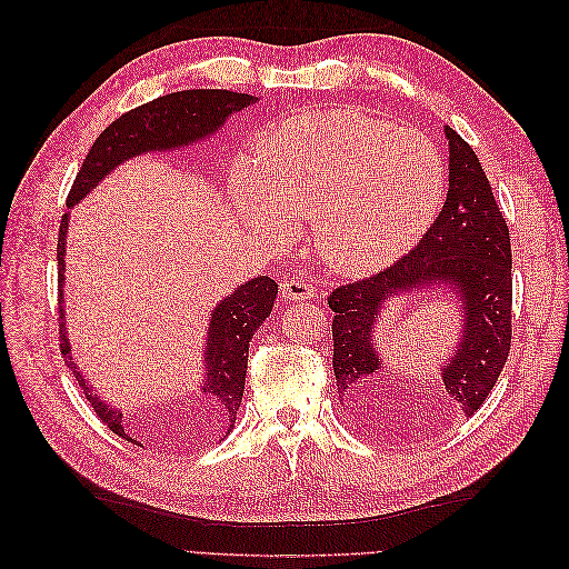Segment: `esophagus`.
I'll use <instances>...</instances> for the list:
<instances>
[{"label": "esophagus", "instance_id": "1", "mask_svg": "<svg viewBox=\"0 0 569 569\" xmlns=\"http://www.w3.org/2000/svg\"><path fill=\"white\" fill-rule=\"evenodd\" d=\"M280 295L287 301H303V299H311L313 297V287L308 284L306 280H301V278L299 280H287L280 287Z\"/></svg>", "mask_w": 569, "mask_h": 569}]
</instances>
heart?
<instances>
[{"mask_svg":"<svg viewBox=\"0 0 569 569\" xmlns=\"http://www.w3.org/2000/svg\"><path fill=\"white\" fill-rule=\"evenodd\" d=\"M443 192L446 166L427 134L356 109L282 120L232 176V199L253 228L282 237L289 218H313L318 253L347 274L403 256Z\"/></svg>","mask_w":569,"mask_h":569,"instance_id":"1","label":"heart"}]
</instances>
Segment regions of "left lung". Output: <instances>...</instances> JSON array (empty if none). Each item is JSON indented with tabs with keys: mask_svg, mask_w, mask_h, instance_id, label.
Masks as SVG:
<instances>
[{
	"mask_svg": "<svg viewBox=\"0 0 569 569\" xmlns=\"http://www.w3.org/2000/svg\"><path fill=\"white\" fill-rule=\"evenodd\" d=\"M443 132L449 140V194L420 244L372 278L341 284L327 297L335 311L332 368L339 401L366 427H377L382 418L380 389L385 391L387 377L375 330L385 301L443 291L460 306L462 330L453 356L441 366L439 389L458 403L465 418L487 401L510 353L508 222L472 147L453 128L446 126Z\"/></svg>",
	"mask_w": 569,
	"mask_h": 569,
	"instance_id": "left-lung-1",
	"label": "left lung"
}]
</instances>
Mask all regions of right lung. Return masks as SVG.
Listing matches in <instances>:
<instances>
[{
    "mask_svg": "<svg viewBox=\"0 0 569 569\" xmlns=\"http://www.w3.org/2000/svg\"><path fill=\"white\" fill-rule=\"evenodd\" d=\"M258 97L230 92V90H184L163 94L147 104L137 107L101 132L88 157L82 161L80 173L68 192L66 206L73 209L88 197L92 189L116 170L134 157H142L149 151H173L180 147L197 144L209 140L213 132L222 128L226 120L256 104ZM68 216L63 213L59 228L57 261H59V337H61V356L66 366L71 368L78 387L82 389L84 399L90 401L92 410L99 416L113 435L134 441L128 435L123 410L109 406L97 396L94 387L84 380L76 358L71 353V341L66 330L63 313V282H66V234H68ZM274 297H278V282L270 280L268 274L253 278L239 284L232 295L222 299L211 313L209 332H206V380L201 382V408L197 416V435L203 441L226 439L234 427V418L239 403L244 396L247 363H249V341L261 322L270 316Z\"/></svg>",
    "mask_w": 569,
    "mask_h": 569,
    "instance_id": "right-lung-1",
    "label": "right lung"
}]
</instances>
